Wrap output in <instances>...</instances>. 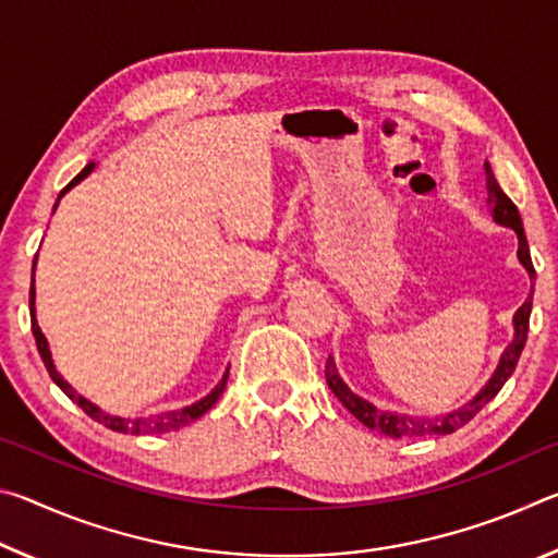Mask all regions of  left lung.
I'll use <instances>...</instances> for the list:
<instances>
[{
    "mask_svg": "<svg viewBox=\"0 0 558 558\" xmlns=\"http://www.w3.org/2000/svg\"><path fill=\"white\" fill-rule=\"evenodd\" d=\"M485 172H487V204H489V209H493L495 221L502 223V226H509V229L517 231V239H519L517 256H519V260H522V266L529 270V276H532V280H534L536 272H534V266H532V256H529V243H526V235H524L522 216H519L514 202L509 199L502 189H499L497 179L493 174V167L487 165ZM529 315H532V295H529L524 305L517 310V315H514V342L505 349V354H502V359H499V366H497L493 379H489V384L475 396V399L462 405V409L448 413V415H436V418H426V415H405V413L376 409V405H372L369 401L359 399V396L342 381V376L337 374V366H335L332 356H329L327 364H325L327 384H329V389H332L337 399L344 403V409L352 413L354 418L362 421L366 428H372L376 433H384V436H389V438L448 436V433H456L458 428L465 426L468 421L475 418V415L483 411L485 405L499 393V389H502L509 376H512L519 356H522L524 342H526Z\"/></svg>",
    "mask_w": 558,
    "mask_h": 558,
    "instance_id": "left-lung-1",
    "label": "left lung"
}]
</instances>
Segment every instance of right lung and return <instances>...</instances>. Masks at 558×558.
I'll return each instance as SVG.
<instances>
[{
    "instance_id": "obj_1",
    "label": "right lung",
    "mask_w": 558,
    "mask_h": 558,
    "mask_svg": "<svg viewBox=\"0 0 558 558\" xmlns=\"http://www.w3.org/2000/svg\"><path fill=\"white\" fill-rule=\"evenodd\" d=\"M93 172V162L90 165H86L81 169V174H75L73 177V182L63 189V192L59 194V199L61 196L69 192V189L73 186V184H78L83 177H88ZM34 266H36V260H34ZM29 310H32V332H34V339H36V349H39V354H41V359H44V366L46 369H49V376L51 379L59 384V389L69 396L71 401H75L81 405L83 411H86L93 421H98V423H102V426L106 428H110V430H118V433H130V436H143V433H167V430H177V428H182V426H189V423L192 421H196V418H202V415L211 409V405L219 401V396L223 393V386H226V379H229V372L223 374V379L219 381V386H216V389L209 393V396H204L202 401H196V403H192V405H186V409H179V411H169V413H159V415H149V418H122V415H110V413H106V411H100L98 405H93L90 401H86L83 399V396H78L75 393L69 384L63 381V376L56 372V366H53V362H51V352H49V342H46V337L41 335V329H39V325H36V315H34V280H32V290H29Z\"/></svg>"
}]
</instances>
